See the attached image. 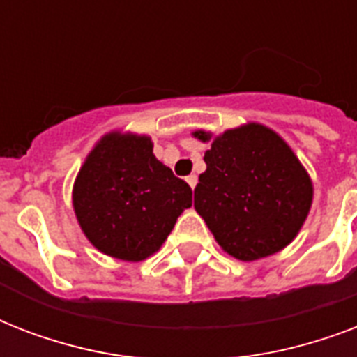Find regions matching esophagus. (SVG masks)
Instances as JSON below:
<instances>
[{"label":"esophagus","instance_id":"obj_1","mask_svg":"<svg viewBox=\"0 0 357 357\" xmlns=\"http://www.w3.org/2000/svg\"><path fill=\"white\" fill-rule=\"evenodd\" d=\"M185 181H187V183H189V187H190V189L195 190L196 183H198V178H196L195 174H190V176H187V178H185Z\"/></svg>","mask_w":357,"mask_h":357}]
</instances>
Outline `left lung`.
I'll use <instances>...</instances> for the list:
<instances>
[{
  "label": "left lung",
  "instance_id": "left-lung-1",
  "mask_svg": "<svg viewBox=\"0 0 357 357\" xmlns=\"http://www.w3.org/2000/svg\"><path fill=\"white\" fill-rule=\"evenodd\" d=\"M195 189V209L224 252L238 261L268 257L294 241L313 204V181L291 146L263 123L213 137Z\"/></svg>",
  "mask_w": 357,
  "mask_h": 357
}]
</instances>
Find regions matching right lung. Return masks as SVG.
I'll use <instances>...</instances> for the list:
<instances>
[{"label":"right lung","instance_id":"1","mask_svg":"<svg viewBox=\"0 0 357 357\" xmlns=\"http://www.w3.org/2000/svg\"><path fill=\"white\" fill-rule=\"evenodd\" d=\"M72 206L94 248L137 263L161 248L192 190L153 155L148 135L111 131L81 165Z\"/></svg>","mask_w":357,"mask_h":357}]
</instances>
